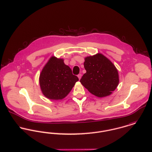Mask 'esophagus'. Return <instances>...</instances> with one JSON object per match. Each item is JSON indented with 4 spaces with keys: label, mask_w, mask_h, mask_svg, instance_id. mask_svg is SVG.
Segmentation results:
<instances>
[{
    "label": "esophagus",
    "mask_w": 152,
    "mask_h": 152,
    "mask_svg": "<svg viewBox=\"0 0 152 152\" xmlns=\"http://www.w3.org/2000/svg\"><path fill=\"white\" fill-rule=\"evenodd\" d=\"M78 78H79V80H80L81 79V76H82V75L81 74H79L78 75Z\"/></svg>",
    "instance_id": "esophagus-1"
}]
</instances>
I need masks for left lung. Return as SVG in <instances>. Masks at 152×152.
<instances>
[{
    "instance_id": "obj_1",
    "label": "left lung",
    "mask_w": 152,
    "mask_h": 152,
    "mask_svg": "<svg viewBox=\"0 0 152 152\" xmlns=\"http://www.w3.org/2000/svg\"><path fill=\"white\" fill-rule=\"evenodd\" d=\"M86 70L80 80L82 85L91 94L99 97L110 95L119 83L118 70L115 65L100 53L85 58Z\"/></svg>"
}]
</instances>
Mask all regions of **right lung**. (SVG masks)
Returning a JSON list of instances; mask_svg holds the SVG:
<instances>
[{
    "mask_svg": "<svg viewBox=\"0 0 152 152\" xmlns=\"http://www.w3.org/2000/svg\"><path fill=\"white\" fill-rule=\"evenodd\" d=\"M78 78L62 59L51 57L40 75L39 82L43 94L52 100L62 99L71 91Z\"/></svg>",
    "mask_w": 152,
    "mask_h": 152,
    "instance_id": "obj_1",
    "label": "right lung"
}]
</instances>
